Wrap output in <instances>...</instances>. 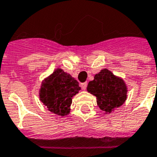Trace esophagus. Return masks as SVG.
I'll return each mask as SVG.
<instances>
[{
  "label": "esophagus",
  "mask_w": 157,
  "mask_h": 157,
  "mask_svg": "<svg viewBox=\"0 0 157 157\" xmlns=\"http://www.w3.org/2000/svg\"><path fill=\"white\" fill-rule=\"evenodd\" d=\"M81 87L82 88V90H86L87 87V82H84V83L81 84Z\"/></svg>",
  "instance_id": "1"
}]
</instances>
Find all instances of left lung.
I'll list each match as a JSON object with an SVG mask.
<instances>
[{"label": "left lung", "mask_w": 157, "mask_h": 157, "mask_svg": "<svg viewBox=\"0 0 157 157\" xmlns=\"http://www.w3.org/2000/svg\"><path fill=\"white\" fill-rule=\"evenodd\" d=\"M87 91L96 97L97 105L105 113H110L124 104L128 88L124 80L108 69H102L87 86Z\"/></svg>", "instance_id": "8db88e82"}]
</instances>
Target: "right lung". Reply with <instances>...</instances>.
<instances>
[{
    "instance_id": "obj_1",
    "label": "right lung",
    "mask_w": 157,
    "mask_h": 157,
    "mask_svg": "<svg viewBox=\"0 0 157 157\" xmlns=\"http://www.w3.org/2000/svg\"><path fill=\"white\" fill-rule=\"evenodd\" d=\"M81 90L78 81L61 68L43 81L39 99L48 110L60 116L70 113L72 98Z\"/></svg>"
}]
</instances>
